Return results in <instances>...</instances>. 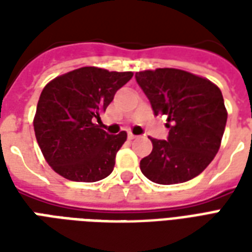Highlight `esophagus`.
<instances>
[{
	"label": "esophagus",
	"mask_w": 252,
	"mask_h": 252,
	"mask_svg": "<svg viewBox=\"0 0 252 252\" xmlns=\"http://www.w3.org/2000/svg\"><path fill=\"white\" fill-rule=\"evenodd\" d=\"M136 135H133L132 132H128V139H129V140H133V139H136Z\"/></svg>",
	"instance_id": "34e87169"
}]
</instances>
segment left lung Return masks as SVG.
<instances>
[{
  "mask_svg": "<svg viewBox=\"0 0 252 252\" xmlns=\"http://www.w3.org/2000/svg\"><path fill=\"white\" fill-rule=\"evenodd\" d=\"M150 99L154 115H166L169 136L150 137L151 154L140 170L159 185L193 180L211 163L221 144L227 109L221 90L206 78L178 68H157L135 74Z\"/></svg>",
  "mask_w": 252,
  "mask_h": 252,
  "instance_id": "8db88e82",
  "label": "left lung"
}]
</instances>
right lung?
<instances>
[{
    "instance_id": "right-lung-1",
    "label": "right lung",
    "mask_w": 252,
    "mask_h": 252,
    "mask_svg": "<svg viewBox=\"0 0 252 252\" xmlns=\"http://www.w3.org/2000/svg\"><path fill=\"white\" fill-rule=\"evenodd\" d=\"M132 71L81 67L52 79L43 89L33 128L37 144L52 170L66 180L95 182L113 171L126 132L109 135L94 124Z\"/></svg>"
}]
</instances>
